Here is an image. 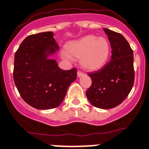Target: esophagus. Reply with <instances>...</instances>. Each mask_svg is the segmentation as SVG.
<instances>
[{"label": "esophagus", "instance_id": "1", "mask_svg": "<svg viewBox=\"0 0 149 149\" xmlns=\"http://www.w3.org/2000/svg\"><path fill=\"white\" fill-rule=\"evenodd\" d=\"M83 76H84V72H81V71H78V72H77V77H83Z\"/></svg>", "mask_w": 149, "mask_h": 149}]
</instances>
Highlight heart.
<instances>
[{
  "label": "heart",
  "instance_id": "heart-1",
  "mask_svg": "<svg viewBox=\"0 0 149 149\" xmlns=\"http://www.w3.org/2000/svg\"><path fill=\"white\" fill-rule=\"evenodd\" d=\"M66 49L71 55L80 58V63L85 69L97 70L106 64L110 54V44L104 37L88 35L67 44ZM62 56L71 59V56L64 52Z\"/></svg>",
  "mask_w": 149,
  "mask_h": 149
}]
</instances>
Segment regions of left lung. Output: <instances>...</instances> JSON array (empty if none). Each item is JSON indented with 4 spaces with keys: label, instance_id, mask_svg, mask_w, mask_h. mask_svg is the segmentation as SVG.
Listing matches in <instances>:
<instances>
[{
    "label": "left lung",
    "instance_id": "left-lung-1",
    "mask_svg": "<svg viewBox=\"0 0 149 149\" xmlns=\"http://www.w3.org/2000/svg\"><path fill=\"white\" fill-rule=\"evenodd\" d=\"M112 48L109 62L102 69L90 72L91 85L86 95L95 107L112 109L122 103L134 82V52L122 34L104 28Z\"/></svg>",
    "mask_w": 149,
    "mask_h": 149
}]
</instances>
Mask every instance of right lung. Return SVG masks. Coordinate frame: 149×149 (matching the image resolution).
<instances>
[{"label":"right lung","mask_w":149,"mask_h":149,"mask_svg":"<svg viewBox=\"0 0 149 149\" xmlns=\"http://www.w3.org/2000/svg\"><path fill=\"white\" fill-rule=\"evenodd\" d=\"M58 46L52 32L29 35L15 54L13 79L19 95L37 109L58 107L77 77V70H62L55 60L47 58Z\"/></svg>","instance_id":"obj_1"}]
</instances>
